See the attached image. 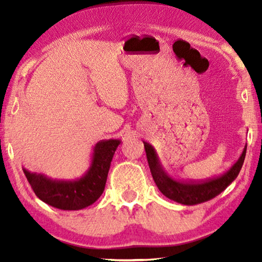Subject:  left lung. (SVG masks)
Returning <instances> with one entry per match:
<instances>
[{"label": "left lung", "mask_w": 262, "mask_h": 262, "mask_svg": "<svg viewBox=\"0 0 262 262\" xmlns=\"http://www.w3.org/2000/svg\"><path fill=\"white\" fill-rule=\"evenodd\" d=\"M143 143L150 172H151L154 181L157 185L158 189L170 200L187 206L206 202L215 198L221 192H223L237 178L246 155L245 147L242 155L237 159V162L223 176L217 177L215 179L201 181V183H184V181L173 180L171 177H168L161 166L155 149L147 142H143Z\"/></svg>", "instance_id": "left-lung-1"}]
</instances>
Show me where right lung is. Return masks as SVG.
Instances as JSON below:
<instances>
[{"mask_svg":"<svg viewBox=\"0 0 262 262\" xmlns=\"http://www.w3.org/2000/svg\"><path fill=\"white\" fill-rule=\"evenodd\" d=\"M119 140L100 141L95 145L91 166L81 179L74 181L53 180L41 173H24L34 194L47 205L62 210H78L92 205L105 189L113 155Z\"/></svg>","mask_w":262,"mask_h":262,"instance_id":"1","label":"right lung"}]
</instances>
